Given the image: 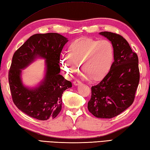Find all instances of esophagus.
I'll use <instances>...</instances> for the list:
<instances>
[{"label":"esophagus","instance_id":"esophagus-1","mask_svg":"<svg viewBox=\"0 0 150 150\" xmlns=\"http://www.w3.org/2000/svg\"><path fill=\"white\" fill-rule=\"evenodd\" d=\"M81 83H82L81 81H79V80H78V79H76L75 81H73V84L75 85V86L79 85V84H81Z\"/></svg>","mask_w":150,"mask_h":150}]
</instances>
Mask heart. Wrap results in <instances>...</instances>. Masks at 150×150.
Returning a JSON list of instances; mask_svg holds the SVG:
<instances>
[{
  "label": "heart",
  "mask_w": 150,
  "mask_h": 150,
  "mask_svg": "<svg viewBox=\"0 0 150 150\" xmlns=\"http://www.w3.org/2000/svg\"><path fill=\"white\" fill-rule=\"evenodd\" d=\"M114 49L108 40H94L82 37L73 41L69 53H63L60 66L67 75L71 76L80 68L85 78L98 80L106 75L113 60Z\"/></svg>",
  "instance_id": "obj_1"
}]
</instances>
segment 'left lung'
Segmentation results:
<instances>
[{"label":"left lung","mask_w":150,"mask_h":150,"mask_svg":"<svg viewBox=\"0 0 150 150\" xmlns=\"http://www.w3.org/2000/svg\"><path fill=\"white\" fill-rule=\"evenodd\" d=\"M100 35L112 43L114 61L103 80L91 87L88 108L95 117L111 119L126 110L134 101L140 80L139 59L120 35L109 31H103Z\"/></svg>","instance_id":"1"}]
</instances>
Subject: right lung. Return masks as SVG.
Instances as JSON below:
<instances>
[{"instance_id":"add662e5","label":"right lung","mask_w":150,"mask_h":150,"mask_svg":"<svg viewBox=\"0 0 150 150\" xmlns=\"http://www.w3.org/2000/svg\"><path fill=\"white\" fill-rule=\"evenodd\" d=\"M57 33L35 34L14 53L8 73L12 100L18 109L40 120L55 118L62 109L64 91L72 84L59 74L60 53L68 42ZM40 56L46 59L45 78L33 89L24 87L20 79L21 69Z\"/></svg>"}]
</instances>
